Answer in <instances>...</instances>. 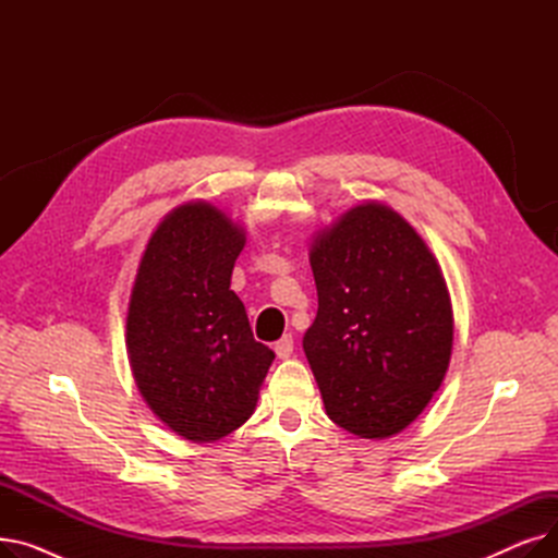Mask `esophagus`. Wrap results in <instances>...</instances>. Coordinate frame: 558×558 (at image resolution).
<instances>
[{"instance_id":"esophagus-1","label":"esophagus","mask_w":558,"mask_h":558,"mask_svg":"<svg viewBox=\"0 0 558 558\" xmlns=\"http://www.w3.org/2000/svg\"><path fill=\"white\" fill-rule=\"evenodd\" d=\"M278 360H287L291 357V353H294V339H291V335H284L280 341H276L274 345Z\"/></svg>"}]
</instances>
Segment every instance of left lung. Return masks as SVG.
Segmentation results:
<instances>
[{
	"label": "left lung",
	"mask_w": 558,
	"mask_h": 558,
	"mask_svg": "<svg viewBox=\"0 0 558 558\" xmlns=\"http://www.w3.org/2000/svg\"><path fill=\"white\" fill-rule=\"evenodd\" d=\"M318 312L303 350L328 416L360 438L414 423L441 387L454 337L448 284L421 234L364 201L314 234Z\"/></svg>",
	"instance_id": "8db88e82"
}]
</instances>
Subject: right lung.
I'll list each match as a JSON object with an SVG mask.
<instances>
[{
    "label": "right lung",
    "mask_w": 558,
    "mask_h": 558,
    "mask_svg": "<svg viewBox=\"0 0 558 558\" xmlns=\"http://www.w3.org/2000/svg\"><path fill=\"white\" fill-rule=\"evenodd\" d=\"M246 232L208 201L173 208L142 253L126 314L135 385L185 441L215 444L255 412L274 350L230 289Z\"/></svg>",
    "instance_id": "right-lung-1"
}]
</instances>
